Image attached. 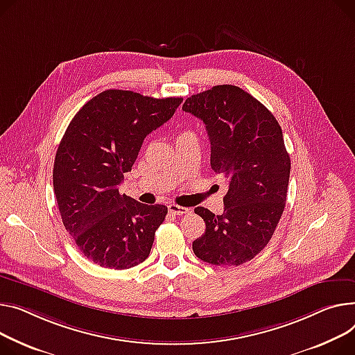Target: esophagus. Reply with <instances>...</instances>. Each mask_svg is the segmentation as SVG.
<instances>
[{
  "label": "esophagus",
  "instance_id": "34e87169",
  "mask_svg": "<svg viewBox=\"0 0 355 355\" xmlns=\"http://www.w3.org/2000/svg\"><path fill=\"white\" fill-rule=\"evenodd\" d=\"M168 211L171 212V214H174V216H182V214H188V212H190V208L180 207L177 204H170L168 205Z\"/></svg>",
  "mask_w": 355,
  "mask_h": 355
}]
</instances>
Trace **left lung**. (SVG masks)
Segmentation results:
<instances>
[{
    "label": "left lung",
    "mask_w": 355,
    "mask_h": 355,
    "mask_svg": "<svg viewBox=\"0 0 355 355\" xmlns=\"http://www.w3.org/2000/svg\"><path fill=\"white\" fill-rule=\"evenodd\" d=\"M182 110L205 124L211 168L224 174V212L204 207L196 214L205 234L194 254L212 266H241L271 240L284 211L291 161L275 116L251 94L235 85H216L187 98Z\"/></svg>",
    "instance_id": "8db88e82"
}]
</instances>
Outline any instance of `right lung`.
<instances>
[{"label":"right lung","instance_id":"1","mask_svg":"<svg viewBox=\"0 0 355 355\" xmlns=\"http://www.w3.org/2000/svg\"><path fill=\"white\" fill-rule=\"evenodd\" d=\"M181 97L153 98L107 89L71 120L58 146L53 182L62 224L78 250L104 268L125 270L150 255L167 207L120 194L144 138L174 115Z\"/></svg>","mask_w":355,"mask_h":355}]
</instances>
